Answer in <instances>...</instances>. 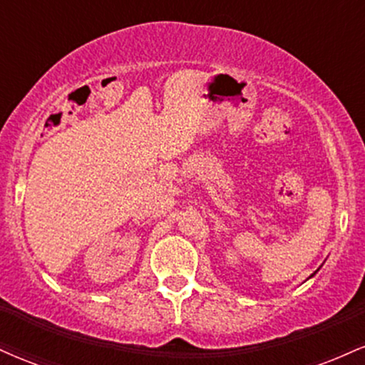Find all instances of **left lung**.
Here are the masks:
<instances>
[{
	"label": "left lung",
	"instance_id": "8db88e82",
	"mask_svg": "<svg viewBox=\"0 0 365 365\" xmlns=\"http://www.w3.org/2000/svg\"><path fill=\"white\" fill-rule=\"evenodd\" d=\"M316 273H317V271H316ZM316 273H314V274H316ZM314 274H311V278H312V276H314Z\"/></svg>",
	"mask_w": 365,
	"mask_h": 365
}]
</instances>
